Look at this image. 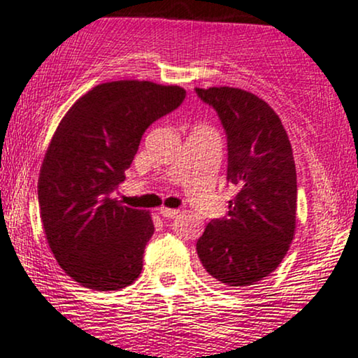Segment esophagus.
Listing matches in <instances>:
<instances>
[{
    "label": "esophagus",
    "instance_id": "esophagus-1",
    "mask_svg": "<svg viewBox=\"0 0 358 358\" xmlns=\"http://www.w3.org/2000/svg\"><path fill=\"white\" fill-rule=\"evenodd\" d=\"M180 210H173V208H160V215L164 216V218H175V216H178Z\"/></svg>",
    "mask_w": 358,
    "mask_h": 358
}]
</instances>
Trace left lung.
<instances>
[{
    "label": "left lung",
    "instance_id": "8db88e82",
    "mask_svg": "<svg viewBox=\"0 0 358 358\" xmlns=\"http://www.w3.org/2000/svg\"><path fill=\"white\" fill-rule=\"evenodd\" d=\"M194 90L220 117L228 142L226 180L238 187L228 215L208 223L196 252L213 282L248 287L273 273L292 243L297 176L291 142L278 114L255 94Z\"/></svg>",
    "mask_w": 358,
    "mask_h": 358
}]
</instances>
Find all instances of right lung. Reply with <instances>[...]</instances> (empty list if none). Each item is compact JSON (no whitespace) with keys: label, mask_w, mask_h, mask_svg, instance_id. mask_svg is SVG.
<instances>
[{"label":"right lung","mask_w":358,"mask_h":358,"mask_svg":"<svg viewBox=\"0 0 358 358\" xmlns=\"http://www.w3.org/2000/svg\"><path fill=\"white\" fill-rule=\"evenodd\" d=\"M185 96L178 85L114 80L84 94L59 124L41 166L39 211L54 257L80 286L119 291L142 273L150 215L110 196L145 130Z\"/></svg>","instance_id":"add662e5"}]
</instances>
